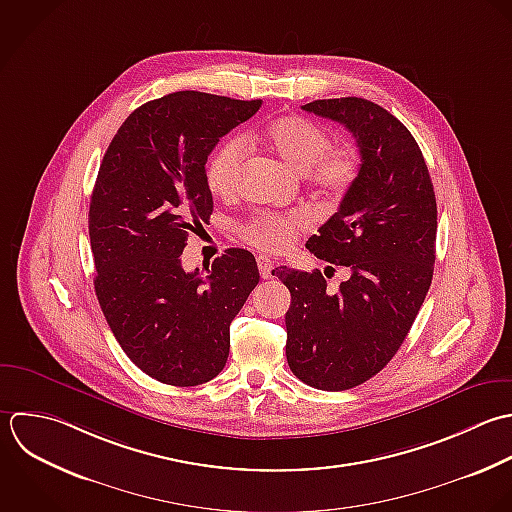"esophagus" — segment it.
Returning a JSON list of instances; mask_svg holds the SVG:
<instances>
[{"mask_svg":"<svg viewBox=\"0 0 512 512\" xmlns=\"http://www.w3.org/2000/svg\"><path fill=\"white\" fill-rule=\"evenodd\" d=\"M257 267H259L261 279H269V277H273V263H271V259H269V257L259 255V257H257Z\"/></svg>","mask_w":512,"mask_h":512,"instance_id":"34e87169","label":"esophagus"}]
</instances>
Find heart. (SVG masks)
<instances>
[{"instance_id": "obj_1", "label": "heart", "mask_w": 512, "mask_h": 512, "mask_svg": "<svg viewBox=\"0 0 512 512\" xmlns=\"http://www.w3.org/2000/svg\"><path fill=\"white\" fill-rule=\"evenodd\" d=\"M263 143L287 167L305 173L311 187L323 195L347 193L361 169L357 147L349 143L331 147L327 129L301 115H287L269 123L263 131ZM243 159L245 141L241 137H229L213 149L205 165V179L215 195L227 197L237 191ZM303 229H307V217L301 213H255L239 225L249 243L267 251L287 249Z\"/></svg>"}]
</instances>
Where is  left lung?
Listing matches in <instances>:
<instances>
[{
  "label": "left lung",
  "mask_w": 512,
  "mask_h": 512,
  "mask_svg": "<svg viewBox=\"0 0 512 512\" xmlns=\"http://www.w3.org/2000/svg\"><path fill=\"white\" fill-rule=\"evenodd\" d=\"M305 111L345 125L361 169L339 211L307 249L351 277L327 289L321 271L277 267L291 293L285 315L287 363L321 391L353 389L399 351L433 281L437 199L411 131L363 97L317 99Z\"/></svg>",
  "instance_id": "8db88e82"
}]
</instances>
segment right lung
Instances as JSON below:
<instances>
[{"label": "right lung", "instance_id": "obj_1", "mask_svg": "<svg viewBox=\"0 0 512 512\" xmlns=\"http://www.w3.org/2000/svg\"><path fill=\"white\" fill-rule=\"evenodd\" d=\"M261 99L177 91L137 107L111 139L91 193L95 295L125 355L149 377L195 387L229 357V325L259 283L255 257L227 249L183 271L189 233L209 221L205 163Z\"/></svg>", "mask_w": 512, "mask_h": 512}]
</instances>
